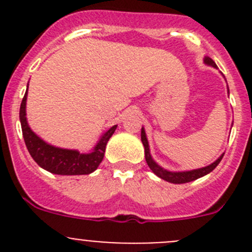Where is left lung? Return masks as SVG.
Returning <instances> with one entry per match:
<instances>
[{
  "mask_svg": "<svg viewBox=\"0 0 252 252\" xmlns=\"http://www.w3.org/2000/svg\"><path fill=\"white\" fill-rule=\"evenodd\" d=\"M204 62L207 65H212V67H217L216 63L213 62V60H211L210 57H205ZM141 141L142 145L145 147V158H146L147 164H149L150 169L154 172L157 177H159L161 179L167 180L169 183H173V184H184V183H189L192 182L195 179H199V178L204 177V175L208 174L210 172H212L216 167L218 166V163L220 162V159L223 158L224 154L220 155L217 159H216L213 163L208 164V166L202 167V168L199 169H192V171H185V172H169L167 169L162 168L161 166L156 163L154 161V158L151 157V154H150V146H149V142H147V138H146V134H145V129L141 128Z\"/></svg>",
  "mask_w": 252,
  "mask_h": 252,
  "instance_id": "left-lung-1",
  "label": "left lung"
}]
</instances>
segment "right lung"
Instances as JSON below:
<instances>
[{
    "mask_svg": "<svg viewBox=\"0 0 252 252\" xmlns=\"http://www.w3.org/2000/svg\"><path fill=\"white\" fill-rule=\"evenodd\" d=\"M27 95L28 89L23 97L22 103H20L19 119L22 124L23 138H24L25 145L29 151L30 156L34 158V161L39 164L41 168L46 169L53 174L60 175H81V174H90L97 169L100 163L102 162L103 156H105L106 145L117 126H113L103 133L100 140L95 145L93 151L89 154H81L77 150H68L61 149V147L52 146V145L45 142L40 139L34 131L30 129L29 124L27 121Z\"/></svg>",
    "mask_w": 252,
    "mask_h": 252,
    "instance_id": "right-lung-1",
    "label": "right lung"
}]
</instances>
